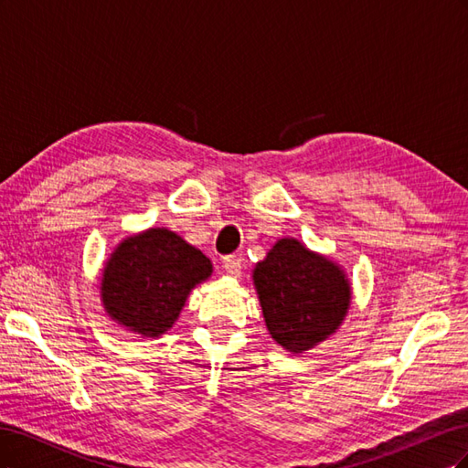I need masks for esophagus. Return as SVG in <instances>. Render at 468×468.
Instances as JSON below:
<instances>
[{"label": "esophagus", "mask_w": 468, "mask_h": 468, "mask_svg": "<svg viewBox=\"0 0 468 468\" xmlns=\"http://www.w3.org/2000/svg\"><path fill=\"white\" fill-rule=\"evenodd\" d=\"M222 269H224V273L229 275V277H239L242 275V260L239 258H236V256H229V258H224L222 260Z\"/></svg>", "instance_id": "obj_1"}]
</instances>
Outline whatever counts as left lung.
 <instances>
[{
	"label": "left lung",
	"mask_w": 468,
	"mask_h": 468,
	"mask_svg": "<svg viewBox=\"0 0 468 468\" xmlns=\"http://www.w3.org/2000/svg\"><path fill=\"white\" fill-rule=\"evenodd\" d=\"M253 285L269 334L291 353H304L330 337L351 303L344 269L294 238L277 239L253 269Z\"/></svg>",
	"instance_id": "1"
}]
</instances>
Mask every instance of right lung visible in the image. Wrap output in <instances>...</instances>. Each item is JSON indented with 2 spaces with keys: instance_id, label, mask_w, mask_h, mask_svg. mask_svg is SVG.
<instances>
[{
  "instance_id": "1",
  "label": "right lung",
  "mask_w": 468,
  "mask_h": 468,
  "mask_svg": "<svg viewBox=\"0 0 468 468\" xmlns=\"http://www.w3.org/2000/svg\"><path fill=\"white\" fill-rule=\"evenodd\" d=\"M212 263L201 250L167 229L124 238L111 253L101 277L105 313L143 337L172 328L195 285L207 281Z\"/></svg>"
}]
</instances>
